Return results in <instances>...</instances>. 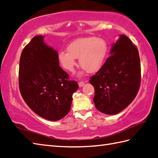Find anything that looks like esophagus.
I'll use <instances>...</instances> for the list:
<instances>
[{
	"instance_id": "1",
	"label": "esophagus",
	"mask_w": 158,
	"mask_h": 158,
	"mask_svg": "<svg viewBox=\"0 0 158 158\" xmlns=\"http://www.w3.org/2000/svg\"><path fill=\"white\" fill-rule=\"evenodd\" d=\"M78 84H79V86L80 87H83V86L84 85V84H85V83H84L83 81H79V82L78 83Z\"/></svg>"
}]
</instances>
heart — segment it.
Listing matches in <instances>:
<instances>
[{
	"mask_svg": "<svg viewBox=\"0 0 158 158\" xmlns=\"http://www.w3.org/2000/svg\"><path fill=\"white\" fill-rule=\"evenodd\" d=\"M108 44L104 38L87 37L78 38L67 47V52L60 51L58 60L62 67L73 73L77 66L76 58L83 71L96 73L103 66L108 53ZM80 75L82 73H79Z\"/></svg>",
	"mask_w": 158,
	"mask_h": 158,
	"instance_id": "b5f03b06",
	"label": "heart"
}]
</instances>
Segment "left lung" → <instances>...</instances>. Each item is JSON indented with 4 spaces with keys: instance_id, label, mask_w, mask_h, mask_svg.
<instances>
[{
    "instance_id": "8db88e82",
    "label": "left lung",
    "mask_w": 158,
    "mask_h": 158,
    "mask_svg": "<svg viewBox=\"0 0 158 158\" xmlns=\"http://www.w3.org/2000/svg\"><path fill=\"white\" fill-rule=\"evenodd\" d=\"M89 82L95 89V106L106 114H118L133 101L140 87L141 64L137 47L127 36L120 35Z\"/></svg>"
}]
</instances>
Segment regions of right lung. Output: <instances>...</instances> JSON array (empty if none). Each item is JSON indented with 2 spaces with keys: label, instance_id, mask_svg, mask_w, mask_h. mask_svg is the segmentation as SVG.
I'll return each mask as SVG.
<instances>
[{
  "label": "right lung",
  "instance_id": "1",
  "mask_svg": "<svg viewBox=\"0 0 158 158\" xmlns=\"http://www.w3.org/2000/svg\"><path fill=\"white\" fill-rule=\"evenodd\" d=\"M43 35L33 38L22 51L19 84L22 98L35 114L51 121L70 111L73 94L78 89L75 81L62 70L58 52L44 42Z\"/></svg>",
  "mask_w": 158,
  "mask_h": 158
}]
</instances>
